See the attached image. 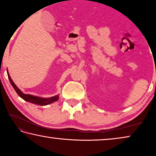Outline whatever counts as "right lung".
<instances>
[{
	"instance_id": "1",
	"label": "right lung",
	"mask_w": 156,
	"mask_h": 156,
	"mask_svg": "<svg viewBox=\"0 0 156 156\" xmlns=\"http://www.w3.org/2000/svg\"><path fill=\"white\" fill-rule=\"evenodd\" d=\"M8 78L9 80L12 84V87L14 88V89L15 90V91L17 92V94L19 95V96L21 97L22 99H24V101H27V102L34 103V104H37V105H46L50 104V103H52L55 101H58V98H59V96L57 95V96L51 97V98H40V97L38 96H32V95H29V94H24L22 93V92L20 91V90L18 89V87L15 85V83L12 82V79H11L10 74L8 73Z\"/></svg>"
}]
</instances>
